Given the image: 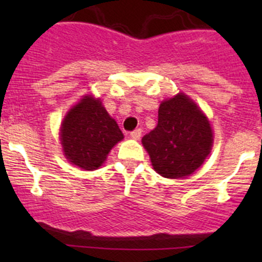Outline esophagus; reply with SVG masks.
<instances>
[{"label":"esophagus","instance_id":"esophagus-1","mask_svg":"<svg viewBox=\"0 0 262 262\" xmlns=\"http://www.w3.org/2000/svg\"><path fill=\"white\" fill-rule=\"evenodd\" d=\"M142 136V129H136V130L130 132V137L133 139H139Z\"/></svg>","mask_w":262,"mask_h":262}]
</instances>
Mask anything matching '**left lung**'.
<instances>
[{
	"mask_svg": "<svg viewBox=\"0 0 262 262\" xmlns=\"http://www.w3.org/2000/svg\"><path fill=\"white\" fill-rule=\"evenodd\" d=\"M153 168L163 178L189 176L209 155L213 132L207 116L179 94L160 105L158 124L142 138Z\"/></svg>",
	"mask_w": 262,
	"mask_h": 262,
	"instance_id": "obj_1",
	"label": "left lung"
}]
</instances>
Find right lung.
Listing matches in <instances>:
<instances>
[{"instance_id": "add662e5", "label": "right lung", "mask_w": 262, "mask_h": 262, "mask_svg": "<svg viewBox=\"0 0 262 262\" xmlns=\"http://www.w3.org/2000/svg\"><path fill=\"white\" fill-rule=\"evenodd\" d=\"M124 138L100 100L86 96L66 115L60 141L66 157L83 170H96L107 153Z\"/></svg>"}]
</instances>
